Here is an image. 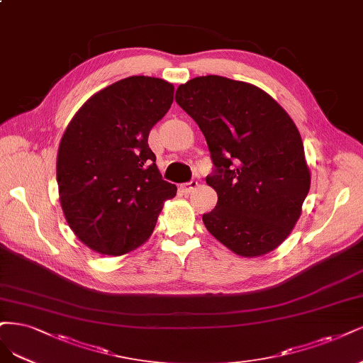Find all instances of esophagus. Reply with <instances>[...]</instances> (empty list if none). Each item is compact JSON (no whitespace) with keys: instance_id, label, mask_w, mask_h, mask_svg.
Instances as JSON below:
<instances>
[{"instance_id":"obj_1","label":"esophagus","mask_w":363,"mask_h":363,"mask_svg":"<svg viewBox=\"0 0 363 363\" xmlns=\"http://www.w3.org/2000/svg\"><path fill=\"white\" fill-rule=\"evenodd\" d=\"M198 187V182H189V183H183V184H180V192L182 194H184V195H187V194H191L192 191H195Z\"/></svg>"}]
</instances>
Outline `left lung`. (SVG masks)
Listing matches in <instances>:
<instances>
[{
	"mask_svg": "<svg viewBox=\"0 0 363 363\" xmlns=\"http://www.w3.org/2000/svg\"><path fill=\"white\" fill-rule=\"evenodd\" d=\"M176 102L201 129L218 204L208 233L234 254L272 252L293 231L309 192L303 143L286 111L258 86L216 74L182 84Z\"/></svg>",
	"mask_w": 363,
	"mask_h": 363,
	"instance_id": "8db88e82",
	"label": "left lung"
}]
</instances>
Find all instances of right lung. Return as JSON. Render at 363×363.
<instances>
[{
	"mask_svg": "<svg viewBox=\"0 0 363 363\" xmlns=\"http://www.w3.org/2000/svg\"><path fill=\"white\" fill-rule=\"evenodd\" d=\"M174 101V85L130 77L93 94L61 136L57 182L62 213L91 251L120 257L152 235L177 187L165 180L148 133Z\"/></svg>",
	"mask_w": 363,
	"mask_h": 363,
	"instance_id": "add662e5",
	"label": "right lung"
}]
</instances>
